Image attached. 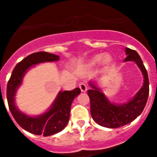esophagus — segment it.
Masks as SVG:
<instances>
[{"label":"esophagus","mask_w":157,"mask_h":157,"mask_svg":"<svg viewBox=\"0 0 157 157\" xmlns=\"http://www.w3.org/2000/svg\"><path fill=\"white\" fill-rule=\"evenodd\" d=\"M79 87H80V90H81V92H83V93H85V92H86V90H87V86H86V85L85 84V83H80V84L79 85Z\"/></svg>","instance_id":"34e87169"}]
</instances>
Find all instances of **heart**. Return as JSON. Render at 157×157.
<instances>
[{
    "label": "heart",
    "mask_w": 157,
    "mask_h": 157,
    "mask_svg": "<svg viewBox=\"0 0 157 157\" xmlns=\"http://www.w3.org/2000/svg\"><path fill=\"white\" fill-rule=\"evenodd\" d=\"M112 60V58L111 55H105L103 56V55H102V54H98V55H96L95 56H93L88 61L87 64H86V67H89V68H93V67H95L96 66H97L102 61H103L104 64H109V63H111Z\"/></svg>",
    "instance_id": "1"
}]
</instances>
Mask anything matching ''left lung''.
<instances>
[{
	"label": "left lung",
	"mask_w": 157,
	"mask_h": 157,
	"mask_svg": "<svg viewBox=\"0 0 157 157\" xmlns=\"http://www.w3.org/2000/svg\"><path fill=\"white\" fill-rule=\"evenodd\" d=\"M127 57L124 61L136 63L144 76V84L133 99L124 104L112 103L101 90L90 82L92 88L87 91L90 100V112L93 119L99 125L109 128H117L129 124L143 112L149 96V79L144 63L136 51L125 48Z\"/></svg>",
	"instance_id": "1"
}]
</instances>
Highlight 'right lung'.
<instances>
[{
	"mask_svg": "<svg viewBox=\"0 0 157 157\" xmlns=\"http://www.w3.org/2000/svg\"><path fill=\"white\" fill-rule=\"evenodd\" d=\"M59 58L58 55L45 52L31 54L15 66L7 83V99L13 117L20 127L36 135L44 137L53 135L66 127L69 121L71 104L74 98L80 93V89L60 91L51 108L45 113L36 117L29 116L17 108L16 92L21 85L23 76L28 69L39 63L57 61Z\"/></svg>",
	"mask_w": 157,
	"mask_h": 157,
	"instance_id": "1",
	"label": "right lung"
}]
</instances>
